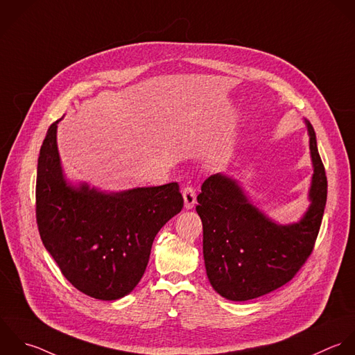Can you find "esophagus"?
<instances>
[{"mask_svg": "<svg viewBox=\"0 0 355 355\" xmlns=\"http://www.w3.org/2000/svg\"><path fill=\"white\" fill-rule=\"evenodd\" d=\"M182 198H184V205L185 209H192L196 203V192L192 187H185L182 191Z\"/></svg>", "mask_w": 355, "mask_h": 355, "instance_id": "34e87169", "label": "esophagus"}]
</instances>
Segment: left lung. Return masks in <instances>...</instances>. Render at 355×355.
<instances>
[{"label":"left lung","instance_id":"obj_1","mask_svg":"<svg viewBox=\"0 0 355 355\" xmlns=\"http://www.w3.org/2000/svg\"><path fill=\"white\" fill-rule=\"evenodd\" d=\"M314 174L311 205L299 223L279 225L253 206L238 182L210 175L198 195L203 257L213 289L234 302L264 296L295 278L314 250L328 195L315 131L306 120Z\"/></svg>","mask_w":355,"mask_h":355}]
</instances>
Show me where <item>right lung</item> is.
I'll return each instance as SVG.
<instances>
[{
	"mask_svg": "<svg viewBox=\"0 0 355 355\" xmlns=\"http://www.w3.org/2000/svg\"><path fill=\"white\" fill-rule=\"evenodd\" d=\"M40 149L35 217L41 241L63 277L84 295L117 300L141 281L160 228L182 210L177 182L105 193L66 184L56 124Z\"/></svg>",
	"mask_w": 355,
	"mask_h": 355,
	"instance_id": "add662e5",
	"label": "right lung"
}]
</instances>
